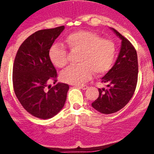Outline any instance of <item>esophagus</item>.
<instances>
[{"label": "esophagus", "mask_w": 154, "mask_h": 154, "mask_svg": "<svg viewBox=\"0 0 154 154\" xmlns=\"http://www.w3.org/2000/svg\"><path fill=\"white\" fill-rule=\"evenodd\" d=\"M76 86L78 87V88H82L83 90H86L88 88V86H86V85H77Z\"/></svg>", "instance_id": "34e87169"}]
</instances>
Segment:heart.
I'll list each match as a JSON object with an SVG mask.
<instances>
[{"mask_svg":"<svg viewBox=\"0 0 154 154\" xmlns=\"http://www.w3.org/2000/svg\"><path fill=\"white\" fill-rule=\"evenodd\" d=\"M65 41L70 49L80 53L77 57L79 64L62 71L60 77L63 81L71 84L84 83L91 78L93 71L103 74L112 66L116 47L110 40L101 38L95 32L80 30L68 34ZM48 57L56 67L63 68L68 63L67 51L60 43L51 46Z\"/></svg>","mask_w":154,"mask_h":154,"instance_id":"1","label":"heart"}]
</instances>
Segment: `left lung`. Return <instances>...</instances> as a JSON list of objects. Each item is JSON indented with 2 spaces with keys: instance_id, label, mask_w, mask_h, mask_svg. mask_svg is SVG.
<instances>
[{
  "instance_id": "8db88e82",
  "label": "left lung",
  "mask_w": 154,
  "mask_h": 154,
  "mask_svg": "<svg viewBox=\"0 0 154 154\" xmlns=\"http://www.w3.org/2000/svg\"><path fill=\"white\" fill-rule=\"evenodd\" d=\"M122 40L114 66L102 77L108 88H98L99 97L91 106L103 114H112L127 104L136 90L138 80L137 53L130 41L116 29L110 28Z\"/></svg>"
}]
</instances>
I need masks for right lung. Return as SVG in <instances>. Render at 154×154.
<instances>
[{
    "mask_svg": "<svg viewBox=\"0 0 154 154\" xmlns=\"http://www.w3.org/2000/svg\"><path fill=\"white\" fill-rule=\"evenodd\" d=\"M64 26L36 31L18 48L14 61L12 83L22 106L35 117L48 119L58 114L66 103L69 86L57 83V70L48 51Z\"/></svg>",
    "mask_w": 154,
    "mask_h": 154,
    "instance_id": "right-lung-1",
    "label": "right lung"
}]
</instances>
